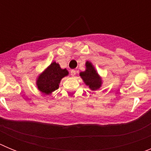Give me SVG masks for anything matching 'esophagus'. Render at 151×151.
Wrapping results in <instances>:
<instances>
[{"instance_id": "1", "label": "esophagus", "mask_w": 151, "mask_h": 151, "mask_svg": "<svg viewBox=\"0 0 151 151\" xmlns=\"http://www.w3.org/2000/svg\"><path fill=\"white\" fill-rule=\"evenodd\" d=\"M70 74H71L72 76H76V71L75 70V69H72L71 72H70Z\"/></svg>"}]
</instances>
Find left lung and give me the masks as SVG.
<instances>
[{"instance_id": "obj_1", "label": "left lung", "mask_w": 151, "mask_h": 151, "mask_svg": "<svg viewBox=\"0 0 151 151\" xmlns=\"http://www.w3.org/2000/svg\"><path fill=\"white\" fill-rule=\"evenodd\" d=\"M85 70L84 72H81L79 76H81L85 85L88 86L89 88L91 91L98 90L102 85L103 81L101 77L100 76L95 67L93 64L89 61L85 63Z\"/></svg>"}]
</instances>
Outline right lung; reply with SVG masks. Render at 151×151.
Here are the masks:
<instances>
[{
    "mask_svg": "<svg viewBox=\"0 0 151 151\" xmlns=\"http://www.w3.org/2000/svg\"><path fill=\"white\" fill-rule=\"evenodd\" d=\"M68 75L67 69H61L60 64L54 61L38 76L36 85L41 93L49 95L59 88L61 79Z\"/></svg>",
    "mask_w": 151,
    "mask_h": 151,
    "instance_id": "add662e5",
    "label": "right lung"
}]
</instances>
